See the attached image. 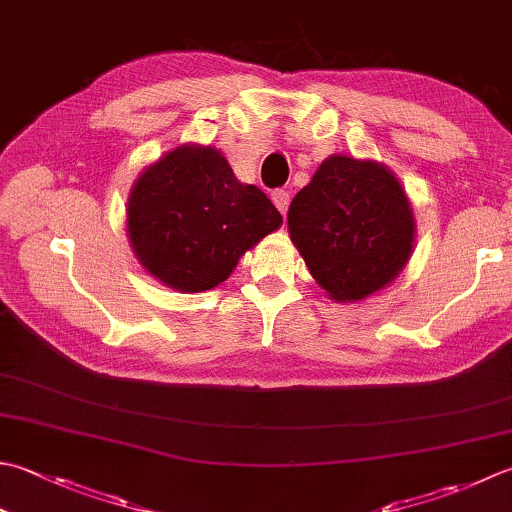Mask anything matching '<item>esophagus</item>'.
Returning <instances> with one entry per match:
<instances>
[{"instance_id": "obj_1", "label": "esophagus", "mask_w": 512, "mask_h": 512, "mask_svg": "<svg viewBox=\"0 0 512 512\" xmlns=\"http://www.w3.org/2000/svg\"><path fill=\"white\" fill-rule=\"evenodd\" d=\"M270 199H273V204L277 206V210L282 215H286V210H288V204H290V195H288V190H273V195H270Z\"/></svg>"}]
</instances>
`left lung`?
Here are the masks:
<instances>
[{
    "label": "left lung",
    "instance_id": "1",
    "mask_svg": "<svg viewBox=\"0 0 512 512\" xmlns=\"http://www.w3.org/2000/svg\"><path fill=\"white\" fill-rule=\"evenodd\" d=\"M288 230L317 284L337 302H357L406 266L415 219L388 168L333 155L290 202Z\"/></svg>",
    "mask_w": 512,
    "mask_h": 512
}]
</instances>
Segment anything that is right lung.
Returning a JSON list of instances; mask_svg holds the SVG:
<instances>
[{"instance_id": "1", "label": "right lung", "mask_w": 512, "mask_h": 512, "mask_svg": "<svg viewBox=\"0 0 512 512\" xmlns=\"http://www.w3.org/2000/svg\"><path fill=\"white\" fill-rule=\"evenodd\" d=\"M282 215L257 186L237 182L210 146H179L146 168L128 199V237L142 266L170 288L204 293L228 279Z\"/></svg>"}]
</instances>
